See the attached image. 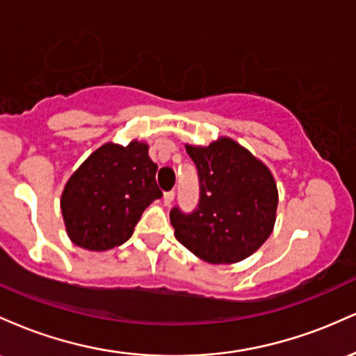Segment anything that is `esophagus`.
Returning <instances> with one entry per match:
<instances>
[{
  "mask_svg": "<svg viewBox=\"0 0 356 356\" xmlns=\"http://www.w3.org/2000/svg\"><path fill=\"white\" fill-rule=\"evenodd\" d=\"M174 191H170V192H165L164 194V204L165 206H170V204L174 202Z\"/></svg>",
  "mask_w": 356,
  "mask_h": 356,
  "instance_id": "obj_1",
  "label": "esophagus"
}]
</instances>
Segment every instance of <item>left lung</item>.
Segmentation results:
<instances>
[{"instance_id":"obj_1","label":"left lung","mask_w":356,"mask_h":356,"mask_svg":"<svg viewBox=\"0 0 356 356\" xmlns=\"http://www.w3.org/2000/svg\"><path fill=\"white\" fill-rule=\"evenodd\" d=\"M201 182L192 214L170 211L174 236L211 264H234L266 243L276 222L277 187L269 167L231 137L186 144Z\"/></svg>"}]
</instances>
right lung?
<instances>
[{"label": "right lung", "mask_w": 356, "mask_h": 356, "mask_svg": "<svg viewBox=\"0 0 356 356\" xmlns=\"http://www.w3.org/2000/svg\"><path fill=\"white\" fill-rule=\"evenodd\" d=\"M155 174L157 164L144 140L107 142L93 150L61 192V214L72 243L97 252L124 244L145 207L162 197Z\"/></svg>", "instance_id": "right-lung-1"}]
</instances>
